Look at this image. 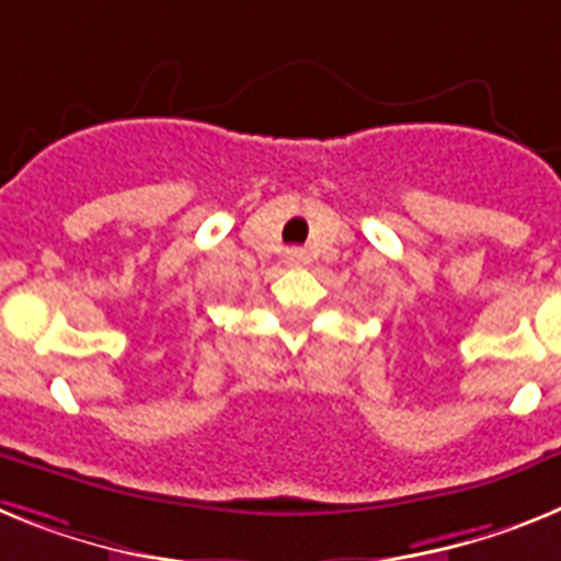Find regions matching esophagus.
I'll return each instance as SVG.
<instances>
[{
    "label": "esophagus",
    "mask_w": 561,
    "mask_h": 561,
    "mask_svg": "<svg viewBox=\"0 0 561 561\" xmlns=\"http://www.w3.org/2000/svg\"><path fill=\"white\" fill-rule=\"evenodd\" d=\"M285 262L290 267L301 265V262H305V251H301V248H290V251H287V256H285Z\"/></svg>",
    "instance_id": "34e87169"
}]
</instances>
